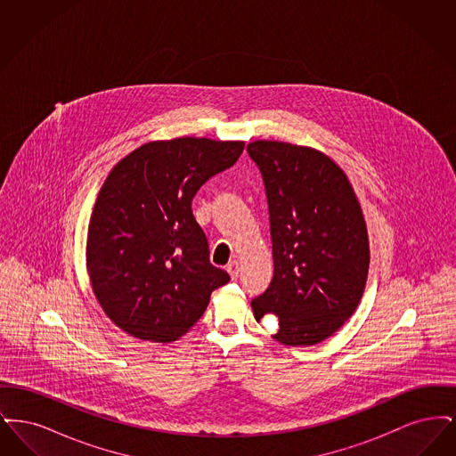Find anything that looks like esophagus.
Masks as SVG:
<instances>
[{"instance_id": "obj_1", "label": "esophagus", "mask_w": 456, "mask_h": 456, "mask_svg": "<svg viewBox=\"0 0 456 456\" xmlns=\"http://www.w3.org/2000/svg\"><path fill=\"white\" fill-rule=\"evenodd\" d=\"M225 270H227V273L231 275V279L236 281L239 277V272H240V265H239L238 260L229 261V265L225 266Z\"/></svg>"}]
</instances>
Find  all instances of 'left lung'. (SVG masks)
Masks as SVG:
<instances>
[{
    "mask_svg": "<svg viewBox=\"0 0 456 456\" xmlns=\"http://www.w3.org/2000/svg\"><path fill=\"white\" fill-rule=\"evenodd\" d=\"M268 198L273 279L253 299L260 322L279 316L282 346L309 347L338 331L362 299L368 227L342 167L322 151L275 140L248 143Z\"/></svg>",
    "mask_w": 456,
    "mask_h": 456,
    "instance_id": "1",
    "label": "left lung"
}]
</instances>
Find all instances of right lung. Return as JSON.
<instances>
[{
    "mask_svg": "<svg viewBox=\"0 0 456 456\" xmlns=\"http://www.w3.org/2000/svg\"><path fill=\"white\" fill-rule=\"evenodd\" d=\"M242 151L240 140H152L110 169L88 222L86 258L97 303L125 333L174 342L229 282L208 260L191 200Z\"/></svg>",
    "mask_w": 456,
    "mask_h": 456,
    "instance_id": "obj_1",
    "label": "right lung"
}]
</instances>
